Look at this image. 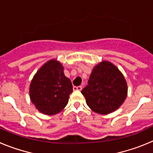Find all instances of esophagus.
Wrapping results in <instances>:
<instances>
[{"label": "esophagus", "instance_id": "34e87169", "mask_svg": "<svg viewBox=\"0 0 153 153\" xmlns=\"http://www.w3.org/2000/svg\"><path fill=\"white\" fill-rule=\"evenodd\" d=\"M74 90H79V91H80V90H82V86H74Z\"/></svg>", "mask_w": 153, "mask_h": 153}]
</instances>
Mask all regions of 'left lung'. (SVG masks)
Here are the masks:
<instances>
[{
	"instance_id": "8db88e82",
	"label": "left lung",
	"mask_w": 153,
	"mask_h": 153,
	"mask_svg": "<svg viewBox=\"0 0 153 153\" xmlns=\"http://www.w3.org/2000/svg\"><path fill=\"white\" fill-rule=\"evenodd\" d=\"M81 93L93 112L106 115L121 106L127 97L128 87L121 71L111 62L102 60L93 67L88 85Z\"/></svg>"
}]
</instances>
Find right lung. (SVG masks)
Returning <instances> with one entry per match:
<instances>
[{"label":"right lung","mask_w":153,"mask_h":153,"mask_svg":"<svg viewBox=\"0 0 153 153\" xmlns=\"http://www.w3.org/2000/svg\"><path fill=\"white\" fill-rule=\"evenodd\" d=\"M63 69L60 61L52 59L36 71L31 80L30 99L43 114H57L68 103L73 86L70 79L64 75Z\"/></svg>","instance_id":"right-lung-1"}]
</instances>
